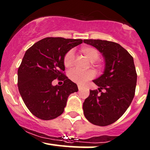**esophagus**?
I'll return each instance as SVG.
<instances>
[{
    "mask_svg": "<svg viewBox=\"0 0 150 150\" xmlns=\"http://www.w3.org/2000/svg\"><path fill=\"white\" fill-rule=\"evenodd\" d=\"M83 88H85V86L78 85V89H79V90H81V89H82Z\"/></svg>",
    "mask_w": 150,
    "mask_h": 150,
    "instance_id": "34e87169",
    "label": "esophagus"
}]
</instances>
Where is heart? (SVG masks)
Here are the masks:
<instances>
[{"label": "heart", "mask_w": 150, "mask_h": 150, "mask_svg": "<svg viewBox=\"0 0 150 150\" xmlns=\"http://www.w3.org/2000/svg\"><path fill=\"white\" fill-rule=\"evenodd\" d=\"M80 52L85 56L89 61L94 64V61L99 58V53L97 49L90 46H85L80 49ZM75 60V55L73 51H69L65 55L63 58V64L67 68H70L73 66ZM70 78L73 82L80 85H83L87 80L92 79L94 77V72L92 70H87L85 72L73 70L70 73Z\"/></svg>", "instance_id": "heart-1"}]
</instances>
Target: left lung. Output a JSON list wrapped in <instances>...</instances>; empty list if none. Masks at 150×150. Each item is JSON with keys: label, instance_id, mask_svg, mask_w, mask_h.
<instances>
[{"label": "left lung", "instance_id": "1", "mask_svg": "<svg viewBox=\"0 0 150 150\" xmlns=\"http://www.w3.org/2000/svg\"><path fill=\"white\" fill-rule=\"evenodd\" d=\"M94 46L104 58V70L101 76L93 80L104 92L90 90L83 103L84 115L92 124L106 126L116 121L125 112L135 96L137 73L133 58L117 43L84 39Z\"/></svg>", "mask_w": 150, "mask_h": 150}]
</instances>
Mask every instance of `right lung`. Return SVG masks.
<instances>
[{"label": "right lung", "mask_w": 150, "mask_h": 150, "mask_svg": "<svg viewBox=\"0 0 150 150\" xmlns=\"http://www.w3.org/2000/svg\"><path fill=\"white\" fill-rule=\"evenodd\" d=\"M82 43V39L48 37L27 50L18 71V86L34 116L46 120L57 118L64 111L70 94L78 91L76 84L62 71L65 55ZM56 78L64 81L63 86L52 85Z\"/></svg>", "instance_id": "add662e5"}]
</instances>
